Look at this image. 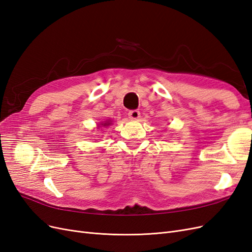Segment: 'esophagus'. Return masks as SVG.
I'll return each mask as SVG.
<instances>
[{
  "mask_svg": "<svg viewBox=\"0 0 252 252\" xmlns=\"http://www.w3.org/2000/svg\"><path fill=\"white\" fill-rule=\"evenodd\" d=\"M140 116H141V114H140V111L138 110H130L129 112H128V117H129V119H131V120H137L138 118H140Z\"/></svg>",
  "mask_w": 252,
  "mask_h": 252,
  "instance_id": "esophagus-1",
  "label": "esophagus"
}]
</instances>
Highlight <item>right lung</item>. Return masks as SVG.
Instances as JSON below:
<instances>
[{
  "label": "right lung",
  "instance_id": "add662e5",
  "mask_svg": "<svg viewBox=\"0 0 252 252\" xmlns=\"http://www.w3.org/2000/svg\"><path fill=\"white\" fill-rule=\"evenodd\" d=\"M111 123L109 122V121H106L105 123H102V126H108V125H110Z\"/></svg>",
  "mask_w": 252,
  "mask_h": 252
}]
</instances>
